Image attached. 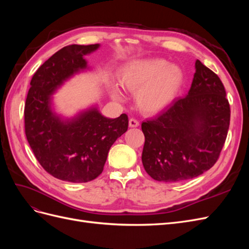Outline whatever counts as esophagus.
Instances as JSON below:
<instances>
[{
    "label": "esophagus",
    "mask_w": 249,
    "mask_h": 249,
    "mask_svg": "<svg viewBox=\"0 0 249 249\" xmlns=\"http://www.w3.org/2000/svg\"><path fill=\"white\" fill-rule=\"evenodd\" d=\"M129 125H130V127H137V126H139V122L136 118H131L129 120Z\"/></svg>",
    "instance_id": "obj_1"
}]
</instances>
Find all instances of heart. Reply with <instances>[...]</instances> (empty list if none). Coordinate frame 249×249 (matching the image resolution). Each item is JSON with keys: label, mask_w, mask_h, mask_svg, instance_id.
<instances>
[{"label": "heart", "mask_w": 249, "mask_h": 249, "mask_svg": "<svg viewBox=\"0 0 249 249\" xmlns=\"http://www.w3.org/2000/svg\"><path fill=\"white\" fill-rule=\"evenodd\" d=\"M118 83L130 92H137L138 107L146 113L161 111L175 100L182 86L184 74L176 64H167L162 59L135 60L124 65L117 73ZM114 99L122 94L112 89Z\"/></svg>", "instance_id": "heart-1"}]
</instances>
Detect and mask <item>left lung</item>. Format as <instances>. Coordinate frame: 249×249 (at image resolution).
Masks as SVG:
<instances>
[{
    "label": "left lung",
    "instance_id": "obj_1",
    "mask_svg": "<svg viewBox=\"0 0 249 249\" xmlns=\"http://www.w3.org/2000/svg\"><path fill=\"white\" fill-rule=\"evenodd\" d=\"M189 92L161 114L142 123V164L159 182L196 178L214 166L228 136L230 103L217 74L195 62Z\"/></svg>",
    "mask_w": 249,
    "mask_h": 249
}]
</instances>
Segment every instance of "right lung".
I'll use <instances>...</instances> for the list:
<instances>
[{"label": "right lung", "mask_w": 249, "mask_h": 249, "mask_svg": "<svg viewBox=\"0 0 249 249\" xmlns=\"http://www.w3.org/2000/svg\"><path fill=\"white\" fill-rule=\"evenodd\" d=\"M100 44H71L59 50L33 74L25 104V133L37 161L56 178L87 183L103 172L109 149L126 132V114L111 119L93 108L62 120L51 95L73 73L87 67L83 58Z\"/></svg>", "instance_id": "obj_1"}]
</instances>
